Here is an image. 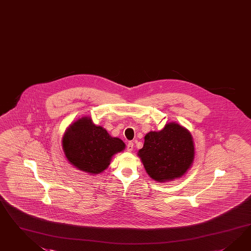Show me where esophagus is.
Returning <instances> with one entry per match:
<instances>
[{
	"mask_svg": "<svg viewBox=\"0 0 251 251\" xmlns=\"http://www.w3.org/2000/svg\"><path fill=\"white\" fill-rule=\"evenodd\" d=\"M133 147H134L133 143H132V142H129V143L127 144V151H132Z\"/></svg>",
	"mask_w": 251,
	"mask_h": 251,
	"instance_id": "1",
	"label": "esophagus"
}]
</instances>
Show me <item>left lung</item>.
I'll use <instances>...</instances> for the list:
<instances>
[{
  "instance_id": "8db88e82",
  "label": "left lung",
  "mask_w": 251,
  "mask_h": 251,
  "mask_svg": "<svg viewBox=\"0 0 251 251\" xmlns=\"http://www.w3.org/2000/svg\"><path fill=\"white\" fill-rule=\"evenodd\" d=\"M143 166L158 182L183 176L194 162L195 147L189 131L176 122H170L160 131H150L139 151Z\"/></svg>"
}]
</instances>
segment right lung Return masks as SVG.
Listing matches in <instances>:
<instances>
[{"label": "right lung", "mask_w": 251, "mask_h": 251, "mask_svg": "<svg viewBox=\"0 0 251 251\" xmlns=\"http://www.w3.org/2000/svg\"><path fill=\"white\" fill-rule=\"evenodd\" d=\"M62 144L68 162L91 175L107 169L112 156L125 149L121 139L111 137L88 117L78 119L68 127Z\"/></svg>", "instance_id": "obj_1"}]
</instances>
